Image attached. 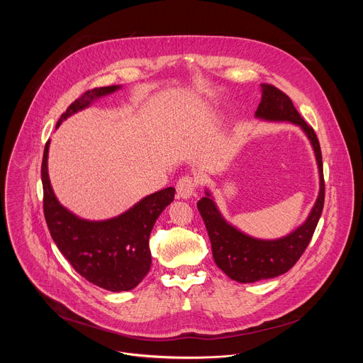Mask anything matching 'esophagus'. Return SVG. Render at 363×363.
Listing matches in <instances>:
<instances>
[{
	"mask_svg": "<svg viewBox=\"0 0 363 363\" xmlns=\"http://www.w3.org/2000/svg\"><path fill=\"white\" fill-rule=\"evenodd\" d=\"M196 186H198V181L194 177L185 175L177 182V196L182 199H188L194 195Z\"/></svg>",
	"mask_w": 363,
	"mask_h": 363,
	"instance_id": "obj_1",
	"label": "esophagus"
}]
</instances>
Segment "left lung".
Here are the masks:
<instances>
[{"instance_id": "8db88e82", "label": "left lung", "mask_w": 363, "mask_h": 363, "mask_svg": "<svg viewBox=\"0 0 363 363\" xmlns=\"http://www.w3.org/2000/svg\"><path fill=\"white\" fill-rule=\"evenodd\" d=\"M255 118L266 122H289L304 132L315 152L320 188L306 221L290 234L276 240L251 237L230 224L220 213L210 189H205V196L198 201L196 206L208 231L214 262L231 280L238 283H254L287 273L312 240L325 203L320 145L315 130L298 115L290 97L272 84H262V101L255 111Z\"/></svg>"}]
</instances>
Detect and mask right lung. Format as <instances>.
I'll list each match as a JSON object with an SVG mask.
<instances>
[{
  "instance_id": "obj_1",
  "label": "right lung",
  "mask_w": 363,
  "mask_h": 363,
  "mask_svg": "<svg viewBox=\"0 0 363 363\" xmlns=\"http://www.w3.org/2000/svg\"><path fill=\"white\" fill-rule=\"evenodd\" d=\"M121 87L113 84L87 90L67 108L56 128L69 116L89 108L94 100ZM48 146L50 140L44 147L41 182L44 217L51 238L72 267L87 281L116 293L135 289L150 269L149 235L161 213L174 201L175 188L168 186L142 198L118 217L89 221L69 211L55 195L47 169Z\"/></svg>"
}]
</instances>
